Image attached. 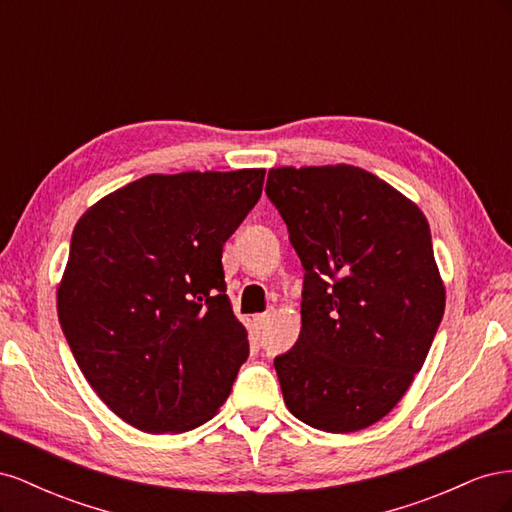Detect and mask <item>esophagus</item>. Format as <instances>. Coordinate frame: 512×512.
<instances>
[{
	"instance_id": "34e87169",
	"label": "esophagus",
	"mask_w": 512,
	"mask_h": 512,
	"mask_svg": "<svg viewBox=\"0 0 512 512\" xmlns=\"http://www.w3.org/2000/svg\"><path fill=\"white\" fill-rule=\"evenodd\" d=\"M269 320H271V314H256V316H254L256 327H260V329H265L267 324H269Z\"/></svg>"
}]
</instances>
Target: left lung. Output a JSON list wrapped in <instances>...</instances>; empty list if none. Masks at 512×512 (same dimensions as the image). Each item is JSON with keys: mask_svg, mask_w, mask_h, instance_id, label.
I'll list each match as a JSON object with an SVG mask.
<instances>
[{"mask_svg": "<svg viewBox=\"0 0 512 512\" xmlns=\"http://www.w3.org/2000/svg\"><path fill=\"white\" fill-rule=\"evenodd\" d=\"M267 196L305 269L299 339L273 361L284 404L320 431L365 429L404 397L444 316L427 218L350 164L271 168Z\"/></svg>", "mask_w": 512, "mask_h": 512, "instance_id": "obj_1", "label": "left lung"}]
</instances>
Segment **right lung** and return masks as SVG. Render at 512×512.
Returning <instances> with one entry per match:
<instances>
[{
	"mask_svg": "<svg viewBox=\"0 0 512 512\" xmlns=\"http://www.w3.org/2000/svg\"><path fill=\"white\" fill-rule=\"evenodd\" d=\"M265 168L147 175L76 222L57 316L76 363L121 421L147 433L207 423L250 354L222 247Z\"/></svg>",
	"mask_w": 512,
	"mask_h": 512,
	"instance_id": "1",
	"label": "right lung"
}]
</instances>
